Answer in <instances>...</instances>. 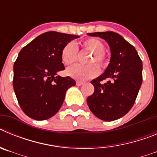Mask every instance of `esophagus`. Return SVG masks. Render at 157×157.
Instances as JSON below:
<instances>
[{
  "mask_svg": "<svg viewBox=\"0 0 157 157\" xmlns=\"http://www.w3.org/2000/svg\"><path fill=\"white\" fill-rule=\"evenodd\" d=\"M84 84V82H81V81H76V85L77 86H82Z\"/></svg>",
  "mask_w": 157,
  "mask_h": 157,
  "instance_id": "esophagus-1",
  "label": "esophagus"
}]
</instances>
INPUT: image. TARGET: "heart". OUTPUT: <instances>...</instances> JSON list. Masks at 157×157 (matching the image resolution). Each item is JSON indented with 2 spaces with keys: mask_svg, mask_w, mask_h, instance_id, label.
Returning a JSON list of instances; mask_svg holds the SVG:
<instances>
[{
  "mask_svg": "<svg viewBox=\"0 0 157 157\" xmlns=\"http://www.w3.org/2000/svg\"><path fill=\"white\" fill-rule=\"evenodd\" d=\"M82 46L84 49L92 52L87 59L88 63H96L101 68H104L108 64V59L105 52L104 43L97 38H88L83 41ZM78 46L73 41H70L64 45L61 51V60L65 65H70L76 61L78 57ZM67 75L75 79L84 80L92 78L99 73V68L95 63L77 64L69 67L66 71Z\"/></svg>",
  "mask_w": 157,
  "mask_h": 157,
  "instance_id": "b5f03b06",
  "label": "heart"
}]
</instances>
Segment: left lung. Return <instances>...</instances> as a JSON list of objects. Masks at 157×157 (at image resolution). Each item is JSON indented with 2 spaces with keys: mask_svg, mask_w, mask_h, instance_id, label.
I'll use <instances>...</instances> for the list:
<instances>
[{
  "mask_svg": "<svg viewBox=\"0 0 157 157\" xmlns=\"http://www.w3.org/2000/svg\"><path fill=\"white\" fill-rule=\"evenodd\" d=\"M108 42L110 63L101 76L92 80L94 92L87 98L91 112L105 121L125 116L134 105L142 83V62L132 45L112 31L89 33ZM108 79L106 83L102 81Z\"/></svg>",
  "mask_w": 157,
  "mask_h": 157,
  "instance_id": "8db88e82",
  "label": "left lung"
}]
</instances>
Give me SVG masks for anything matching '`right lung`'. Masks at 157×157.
<instances>
[{"label":"right lung","mask_w":157,"mask_h":157,"mask_svg":"<svg viewBox=\"0 0 157 157\" xmlns=\"http://www.w3.org/2000/svg\"><path fill=\"white\" fill-rule=\"evenodd\" d=\"M78 36L45 32L23 47L14 63L13 88L25 114L36 120H48L61 108L67 89L75 85L64 70L61 51Z\"/></svg>","instance_id":"add662e5"}]
</instances>
